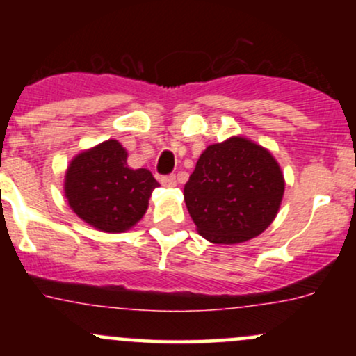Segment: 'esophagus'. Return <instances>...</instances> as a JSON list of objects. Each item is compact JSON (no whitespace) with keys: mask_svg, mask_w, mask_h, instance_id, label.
Wrapping results in <instances>:
<instances>
[{"mask_svg":"<svg viewBox=\"0 0 356 356\" xmlns=\"http://www.w3.org/2000/svg\"><path fill=\"white\" fill-rule=\"evenodd\" d=\"M161 184L164 187H175L177 181H175V175H164V177H161Z\"/></svg>","mask_w":356,"mask_h":356,"instance_id":"1","label":"esophagus"}]
</instances>
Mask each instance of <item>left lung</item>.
Instances as JSON below:
<instances>
[{"instance_id":"1","label":"left lung","mask_w":356,"mask_h":356,"mask_svg":"<svg viewBox=\"0 0 356 356\" xmlns=\"http://www.w3.org/2000/svg\"><path fill=\"white\" fill-rule=\"evenodd\" d=\"M284 194L281 167L269 150L244 137L212 144L184 187V201L202 238L238 244L276 218Z\"/></svg>"}]
</instances>
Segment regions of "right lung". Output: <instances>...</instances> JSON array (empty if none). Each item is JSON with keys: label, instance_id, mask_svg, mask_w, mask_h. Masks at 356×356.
Instances as JSON below:
<instances>
[{"label": "right lung", "instance_id": "1", "mask_svg": "<svg viewBox=\"0 0 356 356\" xmlns=\"http://www.w3.org/2000/svg\"><path fill=\"white\" fill-rule=\"evenodd\" d=\"M159 182L147 169H130L127 150L105 140L80 152L65 174V195L72 211L95 229L124 232L144 218Z\"/></svg>", "mask_w": 356, "mask_h": 356}]
</instances>
